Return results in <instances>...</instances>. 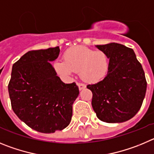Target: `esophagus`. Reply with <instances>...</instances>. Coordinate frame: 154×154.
Segmentation results:
<instances>
[{"instance_id": "esophagus-1", "label": "esophagus", "mask_w": 154, "mask_h": 154, "mask_svg": "<svg viewBox=\"0 0 154 154\" xmlns=\"http://www.w3.org/2000/svg\"><path fill=\"white\" fill-rule=\"evenodd\" d=\"M77 86H78V88H79V90H80V91H82V90H84V88L86 87L85 84H80V83H78V84H77Z\"/></svg>"}]
</instances>
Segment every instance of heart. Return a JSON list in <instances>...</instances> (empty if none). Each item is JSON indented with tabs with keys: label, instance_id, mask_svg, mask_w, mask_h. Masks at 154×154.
I'll list each match as a JSON object with an SVG mask.
<instances>
[{
	"label": "heart",
	"instance_id": "b5f03b06",
	"mask_svg": "<svg viewBox=\"0 0 154 154\" xmlns=\"http://www.w3.org/2000/svg\"><path fill=\"white\" fill-rule=\"evenodd\" d=\"M63 58L64 61L54 62L55 71L64 77L80 72V78L88 84L102 81L110 69V58L104 51H95L84 46L70 48L65 51Z\"/></svg>",
	"mask_w": 154,
	"mask_h": 154
}]
</instances>
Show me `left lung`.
<instances>
[{"mask_svg": "<svg viewBox=\"0 0 154 154\" xmlns=\"http://www.w3.org/2000/svg\"><path fill=\"white\" fill-rule=\"evenodd\" d=\"M110 58V69L102 81L87 87L93 93L92 107L106 123H123L140 109L146 91L144 71L134 50L111 43L96 45Z\"/></svg>", "mask_w": 154, "mask_h": 154, "instance_id": "1", "label": "left lung"}]
</instances>
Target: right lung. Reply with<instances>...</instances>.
<instances>
[{
  "mask_svg": "<svg viewBox=\"0 0 154 154\" xmlns=\"http://www.w3.org/2000/svg\"><path fill=\"white\" fill-rule=\"evenodd\" d=\"M60 48L28 51L13 64L8 92L15 114L34 131L51 134L70 124L79 95L75 83L65 84L50 62Z\"/></svg>",
  "mask_w": 154,
  "mask_h": 154,
  "instance_id": "obj_1",
  "label": "right lung"
}]
</instances>
